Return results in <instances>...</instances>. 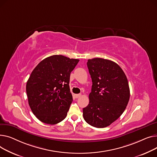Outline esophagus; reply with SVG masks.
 <instances>
[{
    "label": "esophagus",
    "mask_w": 157,
    "mask_h": 157,
    "mask_svg": "<svg viewBox=\"0 0 157 157\" xmlns=\"http://www.w3.org/2000/svg\"><path fill=\"white\" fill-rule=\"evenodd\" d=\"M75 96V98H79L80 96H81V94H75L74 95Z\"/></svg>",
    "instance_id": "esophagus-1"
}]
</instances>
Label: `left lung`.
I'll list each match as a JSON object with an SVG mask.
<instances>
[{"label": "left lung", "mask_w": 157, "mask_h": 157, "mask_svg": "<svg viewBox=\"0 0 157 157\" xmlns=\"http://www.w3.org/2000/svg\"><path fill=\"white\" fill-rule=\"evenodd\" d=\"M93 82L89 103L83 108V117L89 125L104 128L124 112L130 98L127 77L116 63L103 58L88 59Z\"/></svg>", "instance_id": "left-lung-1"}]
</instances>
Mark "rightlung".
Masks as SVG:
<instances>
[{
    "label": "right lung",
    "mask_w": 157,
    "mask_h": 157,
    "mask_svg": "<svg viewBox=\"0 0 157 157\" xmlns=\"http://www.w3.org/2000/svg\"><path fill=\"white\" fill-rule=\"evenodd\" d=\"M78 61L53 55L41 61L32 71L26 91L33 113L41 122L54 125L67 117L73 101L70 73Z\"/></svg>",
    "instance_id": "add662e5"
}]
</instances>
